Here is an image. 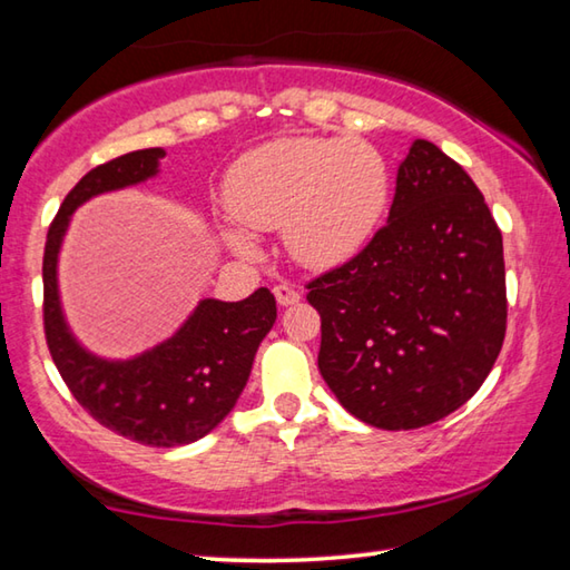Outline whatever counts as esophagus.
<instances>
[{
	"label": "esophagus",
	"instance_id": "1",
	"mask_svg": "<svg viewBox=\"0 0 570 570\" xmlns=\"http://www.w3.org/2000/svg\"><path fill=\"white\" fill-rule=\"evenodd\" d=\"M274 296H276L278 306H292V304L298 302V298H302V294H298L292 284H278V286H274Z\"/></svg>",
	"mask_w": 570,
	"mask_h": 570
}]
</instances>
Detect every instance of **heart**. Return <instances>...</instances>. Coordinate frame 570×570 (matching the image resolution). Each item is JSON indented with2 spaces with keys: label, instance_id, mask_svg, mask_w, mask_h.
Listing matches in <instances>:
<instances>
[{
  "label": "heart",
  "instance_id": "1",
  "mask_svg": "<svg viewBox=\"0 0 570 570\" xmlns=\"http://www.w3.org/2000/svg\"><path fill=\"white\" fill-rule=\"evenodd\" d=\"M390 198L382 153L356 138H276L240 156L226 178V208L250 230H284V246L306 268H334L360 254ZM228 246L250 254L240 230Z\"/></svg>",
  "mask_w": 570,
  "mask_h": 570
}]
</instances>
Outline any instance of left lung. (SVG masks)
Returning a JSON list of instances; mask_svg holds the SVG:
<instances>
[{
    "mask_svg": "<svg viewBox=\"0 0 570 570\" xmlns=\"http://www.w3.org/2000/svg\"><path fill=\"white\" fill-rule=\"evenodd\" d=\"M320 372L346 412L417 430L462 407L505 340L503 236L475 183L414 140L390 218L352 262L308 284Z\"/></svg>",
    "mask_w": 570,
    "mask_h": 570,
    "instance_id": "1",
    "label": "left lung"
}]
</instances>
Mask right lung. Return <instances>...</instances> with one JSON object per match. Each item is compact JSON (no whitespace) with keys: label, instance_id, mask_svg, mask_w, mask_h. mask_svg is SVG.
Here are the masks:
<instances>
[{"label":"right lung","instance_id":"obj_1","mask_svg":"<svg viewBox=\"0 0 570 570\" xmlns=\"http://www.w3.org/2000/svg\"><path fill=\"white\" fill-rule=\"evenodd\" d=\"M163 148L132 150L67 193L47 234L45 334L72 397L118 435L150 448L190 445L216 430L244 392L254 356L276 322V298L266 286L244 302L200 298L176 334L150 350L108 360L77 340L65 320L57 264L72 214L90 198L156 178Z\"/></svg>","mask_w":570,"mask_h":570}]
</instances>
